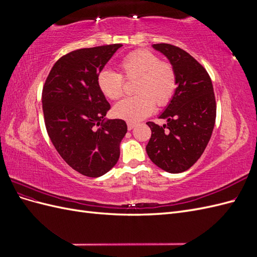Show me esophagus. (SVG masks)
<instances>
[{"mask_svg": "<svg viewBox=\"0 0 257 257\" xmlns=\"http://www.w3.org/2000/svg\"><path fill=\"white\" fill-rule=\"evenodd\" d=\"M135 126H136L135 123H127V130H128V131L133 130Z\"/></svg>", "mask_w": 257, "mask_h": 257, "instance_id": "1", "label": "esophagus"}]
</instances>
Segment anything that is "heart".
<instances>
[{
	"instance_id": "b5f03b06",
	"label": "heart",
	"mask_w": 257,
	"mask_h": 257,
	"mask_svg": "<svg viewBox=\"0 0 257 257\" xmlns=\"http://www.w3.org/2000/svg\"><path fill=\"white\" fill-rule=\"evenodd\" d=\"M121 74L103 69L97 75V85L110 99L123 95V77L138 78L137 95L124 98L115 104L112 112L116 118L127 122H138L152 113L154 107L166 106L177 88V74L174 66L149 50H137L124 57L119 64Z\"/></svg>"
}]
</instances>
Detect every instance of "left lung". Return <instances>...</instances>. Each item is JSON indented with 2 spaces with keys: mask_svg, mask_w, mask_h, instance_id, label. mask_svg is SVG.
I'll return each instance as SVG.
<instances>
[{
  "mask_svg": "<svg viewBox=\"0 0 257 257\" xmlns=\"http://www.w3.org/2000/svg\"><path fill=\"white\" fill-rule=\"evenodd\" d=\"M153 48L174 66L178 87L160 115L167 123L147 122L152 134L146 151L155 165L179 174L195 164L211 138L216 116L213 87L204 66L190 53L170 44H154Z\"/></svg>",
  "mask_w": 257,
  "mask_h": 257,
  "instance_id": "1",
  "label": "left lung"
}]
</instances>
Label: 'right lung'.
Returning a JSON list of instances; mask_svg holds the SVG:
<instances>
[{"mask_svg":"<svg viewBox=\"0 0 257 257\" xmlns=\"http://www.w3.org/2000/svg\"><path fill=\"white\" fill-rule=\"evenodd\" d=\"M121 44L74 50L51 68L42 94L45 125L61 158L79 174L96 178L120 157L125 121L105 120L110 109L97 75Z\"/></svg>","mask_w":257,"mask_h":257,"instance_id":"right-lung-1","label":"right lung"}]
</instances>
